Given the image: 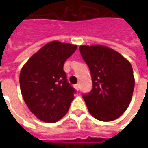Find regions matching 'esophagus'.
Returning a JSON list of instances; mask_svg holds the SVG:
<instances>
[{"instance_id": "1", "label": "esophagus", "mask_w": 148, "mask_h": 148, "mask_svg": "<svg viewBox=\"0 0 148 148\" xmlns=\"http://www.w3.org/2000/svg\"><path fill=\"white\" fill-rule=\"evenodd\" d=\"M74 88L76 89V90H79V89H80V85L79 84H76V85H74Z\"/></svg>"}]
</instances>
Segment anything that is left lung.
<instances>
[{
	"label": "left lung",
	"instance_id": "obj_1",
	"mask_svg": "<svg viewBox=\"0 0 148 148\" xmlns=\"http://www.w3.org/2000/svg\"><path fill=\"white\" fill-rule=\"evenodd\" d=\"M90 69L93 87L82 94L90 113L101 121H114L130 104L135 80L130 62L121 54L101 45L80 46Z\"/></svg>",
	"mask_w": 148,
	"mask_h": 148
}]
</instances>
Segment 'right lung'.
<instances>
[{
	"label": "right lung",
	"instance_id": "right-lung-1",
	"mask_svg": "<svg viewBox=\"0 0 148 148\" xmlns=\"http://www.w3.org/2000/svg\"><path fill=\"white\" fill-rule=\"evenodd\" d=\"M76 49V45L52 41L32 55L22 68V96L39 120L55 123L69 110L76 90L67 82L63 66Z\"/></svg>",
	"mask_w": 148,
	"mask_h": 148
}]
</instances>
